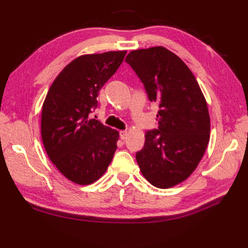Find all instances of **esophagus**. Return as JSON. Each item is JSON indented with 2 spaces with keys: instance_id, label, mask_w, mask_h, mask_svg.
<instances>
[{
  "instance_id": "esophagus-1",
  "label": "esophagus",
  "mask_w": 248,
  "mask_h": 248,
  "mask_svg": "<svg viewBox=\"0 0 248 248\" xmlns=\"http://www.w3.org/2000/svg\"><path fill=\"white\" fill-rule=\"evenodd\" d=\"M119 134H120V139L121 140H125L127 139V136H128V131H120L119 132Z\"/></svg>"
}]
</instances>
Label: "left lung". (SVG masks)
Returning a JSON list of instances; mask_svg holds the SVG:
<instances>
[{"instance_id": "left-lung-1", "label": "left lung", "mask_w": 248, "mask_h": 248, "mask_svg": "<svg viewBox=\"0 0 248 248\" xmlns=\"http://www.w3.org/2000/svg\"><path fill=\"white\" fill-rule=\"evenodd\" d=\"M125 62L160 108L159 127L147 131L144 148L136 152L140 170L155 187L175 186L191 176L207 149V102L189 68L164 46L132 51Z\"/></svg>"}]
</instances>
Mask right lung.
I'll list each match as a JSON object with an SVG mask.
<instances>
[{
  "label": "right lung",
  "instance_id": "add662e5",
  "mask_svg": "<svg viewBox=\"0 0 248 248\" xmlns=\"http://www.w3.org/2000/svg\"><path fill=\"white\" fill-rule=\"evenodd\" d=\"M127 51L77 57L56 77L41 112V138L52 163L70 181L87 186L112 162L118 131L89 119L97 97Z\"/></svg>",
  "mask_w": 248,
  "mask_h": 248
}]
</instances>
